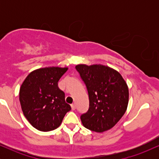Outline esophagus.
<instances>
[{"instance_id": "1", "label": "esophagus", "mask_w": 159, "mask_h": 159, "mask_svg": "<svg viewBox=\"0 0 159 159\" xmlns=\"http://www.w3.org/2000/svg\"><path fill=\"white\" fill-rule=\"evenodd\" d=\"M71 107H72V110H75V108H76V105H75V104H72V105H71Z\"/></svg>"}]
</instances>
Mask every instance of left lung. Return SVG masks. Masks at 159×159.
Segmentation results:
<instances>
[{"label":"left lung","mask_w":159,"mask_h":159,"mask_svg":"<svg viewBox=\"0 0 159 159\" xmlns=\"http://www.w3.org/2000/svg\"><path fill=\"white\" fill-rule=\"evenodd\" d=\"M89 96V109L81 115L85 128L96 132L109 130L125 114L129 103L128 86L117 71L105 66L77 65Z\"/></svg>","instance_id":"8db88e82"}]
</instances>
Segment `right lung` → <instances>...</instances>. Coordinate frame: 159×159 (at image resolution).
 Here are the masks:
<instances>
[{"instance_id": "right-lung-1", "label": "right lung", "mask_w": 159, "mask_h": 159, "mask_svg": "<svg viewBox=\"0 0 159 159\" xmlns=\"http://www.w3.org/2000/svg\"><path fill=\"white\" fill-rule=\"evenodd\" d=\"M68 68L46 67L30 72L21 86L19 101L25 117L35 129L49 132L61 125L71 106L57 83Z\"/></svg>"}]
</instances>
